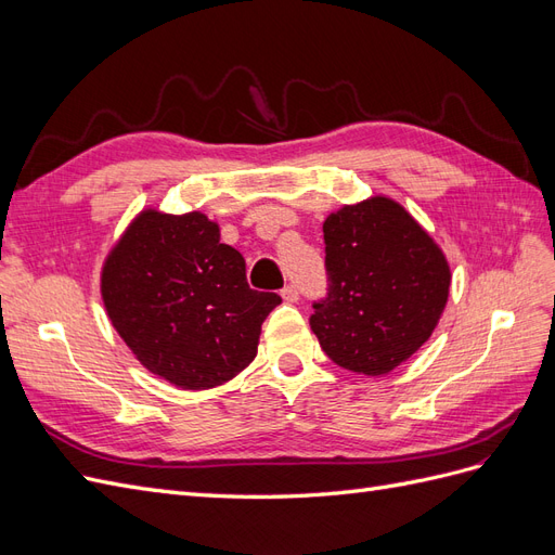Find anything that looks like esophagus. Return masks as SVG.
<instances>
[{
	"mask_svg": "<svg viewBox=\"0 0 555 555\" xmlns=\"http://www.w3.org/2000/svg\"><path fill=\"white\" fill-rule=\"evenodd\" d=\"M280 296H282L284 304H296V300H298V289L294 287V284H287V287L282 289Z\"/></svg>",
	"mask_w": 555,
	"mask_h": 555,
	"instance_id": "34e87169",
	"label": "esophagus"
}]
</instances>
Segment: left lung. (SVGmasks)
Returning a JSON list of instances; mask_svg holds the SVG:
<instances>
[{
	"label": "left lung",
	"mask_w": 555,
	"mask_h": 555,
	"mask_svg": "<svg viewBox=\"0 0 555 555\" xmlns=\"http://www.w3.org/2000/svg\"><path fill=\"white\" fill-rule=\"evenodd\" d=\"M328 296L312 333L345 371L377 377L422 347L447 308L451 268L442 247L398 204L375 194L324 220Z\"/></svg>",
	"instance_id": "1"
}]
</instances>
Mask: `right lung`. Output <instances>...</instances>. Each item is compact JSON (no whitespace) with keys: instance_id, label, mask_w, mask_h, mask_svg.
<instances>
[{"instance_id":"1","label":"right lung","mask_w":555,"mask_h":555,"mask_svg":"<svg viewBox=\"0 0 555 555\" xmlns=\"http://www.w3.org/2000/svg\"><path fill=\"white\" fill-rule=\"evenodd\" d=\"M113 328L137 361L182 391L215 389L255 361L278 294L251 292L245 259L201 210L143 208L99 275Z\"/></svg>"}]
</instances>
